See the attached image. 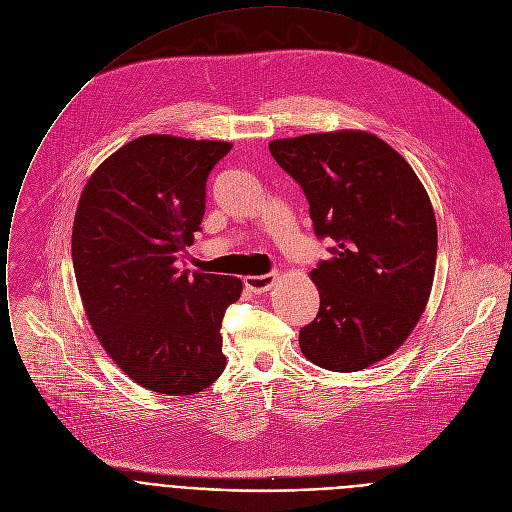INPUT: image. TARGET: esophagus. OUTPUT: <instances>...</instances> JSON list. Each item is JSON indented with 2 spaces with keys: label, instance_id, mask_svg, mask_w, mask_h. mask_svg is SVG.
<instances>
[{
  "label": "esophagus",
  "instance_id": "obj_1",
  "mask_svg": "<svg viewBox=\"0 0 512 512\" xmlns=\"http://www.w3.org/2000/svg\"><path fill=\"white\" fill-rule=\"evenodd\" d=\"M278 280V274L272 272V274H260V276H254V274H248L244 278V284L250 292H256V294H262L266 290H270Z\"/></svg>",
  "mask_w": 512,
  "mask_h": 512
}]
</instances>
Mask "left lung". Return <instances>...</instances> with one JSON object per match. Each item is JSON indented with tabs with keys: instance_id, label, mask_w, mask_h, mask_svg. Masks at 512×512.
<instances>
[{
	"instance_id": "left-lung-1",
	"label": "left lung",
	"mask_w": 512,
	"mask_h": 512,
	"mask_svg": "<svg viewBox=\"0 0 512 512\" xmlns=\"http://www.w3.org/2000/svg\"><path fill=\"white\" fill-rule=\"evenodd\" d=\"M268 149L309 199L317 236L337 244L311 270L321 306L298 333L302 355L339 373L387 359L432 292L438 226L424 183L391 145L359 129L276 139Z\"/></svg>"
}]
</instances>
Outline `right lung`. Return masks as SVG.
<instances>
[{
	"label": "right lung",
	"mask_w": 512,
	"mask_h": 512,
	"mask_svg": "<svg viewBox=\"0 0 512 512\" xmlns=\"http://www.w3.org/2000/svg\"><path fill=\"white\" fill-rule=\"evenodd\" d=\"M232 143L143 135L88 177L72 226L74 276L107 355L145 389L193 395L226 369L222 319L242 280L179 270L206 214V179Z\"/></svg>",
	"instance_id": "obj_1"
}]
</instances>
